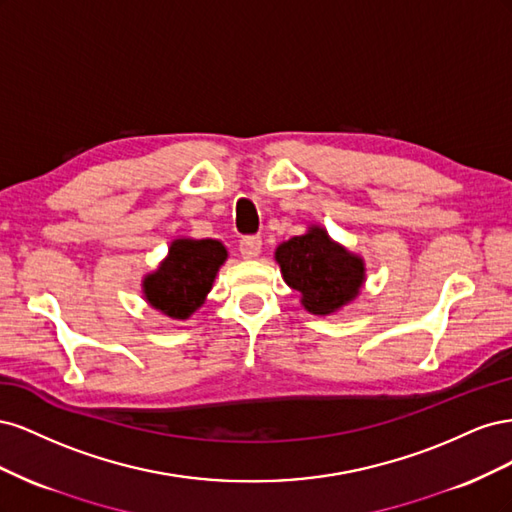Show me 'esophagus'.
<instances>
[{
    "label": "esophagus",
    "mask_w": 512,
    "mask_h": 512,
    "mask_svg": "<svg viewBox=\"0 0 512 512\" xmlns=\"http://www.w3.org/2000/svg\"><path fill=\"white\" fill-rule=\"evenodd\" d=\"M260 250H262V239H260V237H245V239H241V243H239V252H241V256H243L245 260L258 258Z\"/></svg>",
    "instance_id": "34e87169"
}]
</instances>
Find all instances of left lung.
I'll use <instances>...</instances> for the list:
<instances>
[{
	"label": "left lung",
	"instance_id": "left-lung-1",
	"mask_svg": "<svg viewBox=\"0 0 512 512\" xmlns=\"http://www.w3.org/2000/svg\"><path fill=\"white\" fill-rule=\"evenodd\" d=\"M275 262L284 282L301 294L314 316H331L352 303L365 284V260L329 237L327 228L309 224L299 237L277 245Z\"/></svg>",
	"mask_w": 512,
	"mask_h": 512
}]
</instances>
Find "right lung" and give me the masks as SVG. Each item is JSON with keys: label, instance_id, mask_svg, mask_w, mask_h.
<instances>
[{"label": "right lung", "instance_id": "right-lung-1", "mask_svg": "<svg viewBox=\"0 0 512 512\" xmlns=\"http://www.w3.org/2000/svg\"><path fill=\"white\" fill-rule=\"evenodd\" d=\"M226 258L218 239L177 237L158 269L143 277V297L162 316L188 320L205 303Z\"/></svg>", "mask_w": 512, "mask_h": 512}]
</instances>
